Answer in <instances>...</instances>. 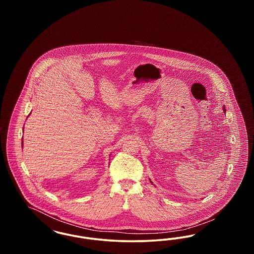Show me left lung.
<instances>
[{
  "label": "left lung",
  "instance_id": "left-lung-1",
  "mask_svg": "<svg viewBox=\"0 0 254 254\" xmlns=\"http://www.w3.org/2000/svg\"><path fill=\"white\" fill-rule=\"evenodd\" d=\"M224 111H226V108L225 107H224Z\"/></svg>",
  "mask_w": 254,
  "mask_h": 254
}]
</instances>
